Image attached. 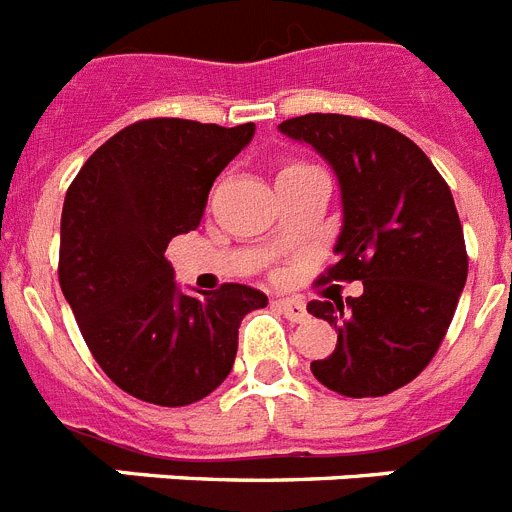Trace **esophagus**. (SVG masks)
Masks as SVG:
<instances>
[{
	"instance_id": "34e87169",
	"label": "esophagus",
	"mask_w": 512,
	"mask_h": 512,
	"mask_svg": "<svg viewBox=\"0 0 512 512\" xmlns=\"http://www.w3.org/2000/svg\"><path fill=\"white\" fill-rule=\"evenodd\" d=\"M277 305H279V310L285 313V318H290L292 323H300V321H305V318H308V310H305V305L300 303V300L279 298Z\"/></svg>"
}]
</instances>
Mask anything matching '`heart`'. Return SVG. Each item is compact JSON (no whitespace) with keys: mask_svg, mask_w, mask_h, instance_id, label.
Here are the masks:
<instances>
[{"mask_svg":"<svg viewBox=\"0 0 512 512\" xmlns=\"http://www.w3.org/2000/svg\"><path fill=\"white\" fill-rule=\"evenodd\" d=\"M290 168H292V165H290Z\"/></svg>","mask_w":512,"mask_h":512,"instance_id":"b5f03b06","label":"heart"}]
</instances>
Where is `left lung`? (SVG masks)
Returning a JSON list of instances; mask_svg holds the SVG:
<instances>
[{"instance_id": "left-lung-1", "label": "left lung", "mask_w": 512, "mask_h": 512, "mask_svg": "<svg viewBox=\"0 0 512 512\" xmlns=\"http://www.w3.org/2000/svg\"><path fill=\"white\" fill-rule=\"evenodd\" d=\"M279 131L310 144L339 181V261L321 279L362 282L360 298L308 303L339 331L310 370L342 396H386L427 368L464 292L469 259L451 189L412 139L378 121L308 113Z\"/></svg>"}]
</instances>
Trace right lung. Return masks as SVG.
I'll return each instance as SVG.
<instances>
[{
    "mask_svg": "<svg viewBox=\"0 0 512 512\" xmlns=\"http://www.w3.org/2000/svg\"><path fill=\"white\" fill-rule=\"evenodd\" d=\"M186 119H150L100 144L61 209L59 285L87 347L121 391L157 406L204 399L233 370L246 285L186 295L165 248L199 227L214 178L253 139Z\"/></svg>",
    "mask_w": 512,
    "mask_h": 512,
    "instance_id": "right-lung-1",
    "label": "right lung"
}]
</instances>
